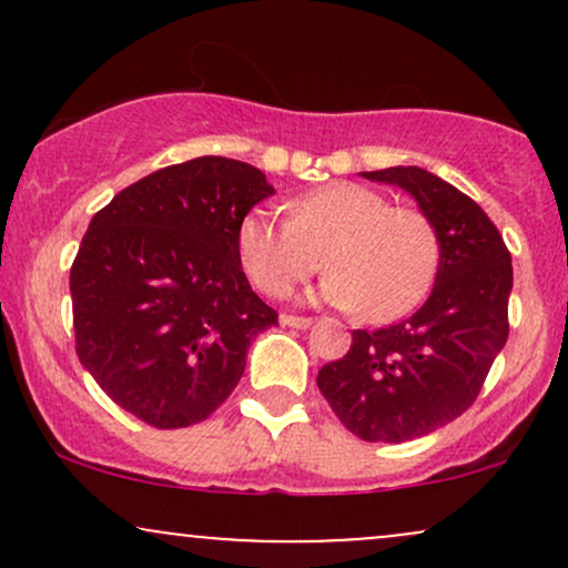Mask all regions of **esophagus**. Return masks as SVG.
<instances>
[{"label": "esophagus", "instance_id": "1", "mask_svg": "<svg viewBox=\"0 0 568 568\" xmlns=\"http://www.w3.org/2000/svg\"><path fill=\"white\" fill-rule=\"evenodd\" d=\"M280 323H283V325H288V328H298V331H304V328H310V325H312V317H298V315H280Z\"/></svg>", "mask_w": 568, "mask_h": 568}]
</instances>
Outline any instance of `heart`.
Listing matches in <instances>:
<instances>
[{
  "label": "heart",
  "instance_id": "obj_1",
  "mask_svg": "<svg viewBox=\"0 0 568 568\" xmlns=\"http://www.w3.org/2000/svg\"><path fill=\"white\" fill-rule=\"evenodd\" d=\"M240 262L270 296H285L321 270L331 275L317 296L361 310L371 323L408 315L438 270L433 221L416 207L389 205L374 189L336 181L291 202V219L253 211L240 221Z\"/></svg>",
  "mask_w": 568,
  "mask_h": 568
}]
</instances>
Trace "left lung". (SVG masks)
<instances>
[{"label":"left lung","mask_w":568,"mask_h":568,"mask_svg":"<svg viewBox=\"0 0 568 568\" xmlns=\"http://www.w3.org/2000/svg\"><path fill=\"white\" fill-rule=\"evenodd\" d=\"M363 179L400 186L438 232L433 293L406 321L352 331L344 357L317 374L342 425L368 443L429 435L465 414L507 342L510 251L478 202L427 173L397 165Z\"/></svg>","instance_id":"1"}]
</instances>
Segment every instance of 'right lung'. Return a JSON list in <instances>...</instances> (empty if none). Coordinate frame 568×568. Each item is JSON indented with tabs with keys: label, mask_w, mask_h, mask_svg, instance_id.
I'll list each match as a JSON object with an SVG mask.
<instances>
[{
	"label": "right lung",
	"mask_w": 568,
	"mask_h": 568,
	"mask_svg": "<svg viewBox=\"0 0 568 568\" xmlns=\"http://www.w3.org/2000/svg\"><path fill=\"white\" fill-rule=\"evenodd\" d=\"M275 194L258 168L197 158L122 189L71 264L77 355L120 408L158 429L207 419L277 312L247 283L240 221Z\"/></svg>",
	"instance_id": "1"
}]
</instances>
